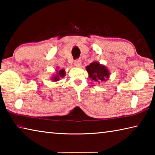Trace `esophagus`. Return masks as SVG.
<instances>
[{"instance_id":"1","label":"esophagus","mask_w":155,"mask_h":155,"mask_svg":"<svg viewBox=\"0 0 155 155\" xmlns=\"http://www.w3.org/2000/svg\"><path fill=\"white\" fill-rule=\"evenodd\" d=\"M81 65V61L80 59H77L74 61V65L77 67H80V65Z\"/></svg>"}]
</instances>
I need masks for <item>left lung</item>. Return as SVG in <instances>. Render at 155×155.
<instances>
[{"label": "left lung", "mask_w": 155, "mask_h": 155, "mask_svg": "<svg viewBox=\"0 0 155 155\" xmlns=\"http://www.w3.org/2000/svg\"><path fill=\"white\" fill-rule=\"evenodd\" d=\"M86 70L89 74V77L96 83H103L109 78L110 73L104 65L98 62L94 61L86 67Z\"/></svg>", "instance_id": "8db88e82"}]
</instances>
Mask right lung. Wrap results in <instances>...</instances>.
I'll use <instances>...</instances> for the list:
<instances>
[{"label":"right lung","instance_id":"right-lung-1","mask_svg":"<svg viewBox=\"0 0 155 155\" xmlns=\"http://www.w3.org/2000/svg\"><path fill=\"white\" fill-rule=\"evenodd\" d=\"M65 75V72L64 69H61L59 70V71L57 72V74H55L54 77H52V80L53 81H57L59 80L60 78L64 77Z\"/></svg>","mask_w":155,"mask_h":155}]
</instances>
